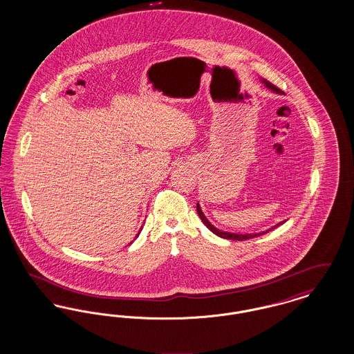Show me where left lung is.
I'll use <instances>...</instances> for the list:
<instances>
[{
  "label": "left lung",
  "mask_w": 354,
  "mask_h": 354,
  "mask_svg": "<svg viewBox=\"0 0 354 354\" xmlns=\"http://www.w3.org/2000/svg\"><path fill=\"white\" fill-rule=\"evenodd\" d=\"M267 87H270V90H273L274 93H283L277 86H274L273 84H270L268 81H263ZM196 211H198V215H199V218L202 219L203 223L207 225V228L209 230V231H212L215 235L220 236V237H223V239H230V240H248V239H252V237H257V236L263 235V234H247V235H237V234H230V232H223V231H219V230H216L208 220L207 218L203 215L202 209H201V205L199 204H196Z\"/></svg>",
  "instance_id": "left-lung-1"
}]
</instances>
